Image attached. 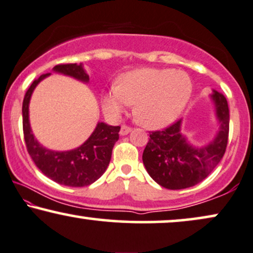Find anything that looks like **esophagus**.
Segmentation results:
<instances>
[{
	"instance_id": "esophagus-1",
	"label": "esophagus",
	"mask_w": 253,
	"mask_h": 253,
	"mask_svg": "<svg viewBox=\"0 0 253 253\" xmlns=\"http://www.w3.org/2000/svg\"><path fill=\"white\" fill-rule=\"evenodd\" d=\"M130 130H132L130 127L126 126V125H123V126H121V128H120V135H127V134H128Z\"/></svg>"
}]
</instances>
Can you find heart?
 Segmentation results:
<instances>
[{"label": "heart", "instance_id": "1", "mask_svg": "<svg viewBox=\"0 0 253 253\" xmlns=\"http://www.w3.org/2000/svg\"><path fill=\"white\" fill-rule=\"evenodd\" d=\"M193 91L190 76L181 70L141 68L125 73L103 99L104 111L117 118L135 104L134 116L147 128L172 124L186 107Z\"/></svg>", "mask_w": 253, "mask_h": 253}]
</instances>
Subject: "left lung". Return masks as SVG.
Returning a JSON list of instances; mask_svg holds the SVG:
<instances>
[{"mask_svg": "<svg viewBox=\"0 0 253 253\" xmlns=\"http://www.w3.org/2000/svg\"><path fill=\"white\" fill-rule=\"evenodd\" d=\"M216 119L220 125L210 143L195 147L181 134V120L166 129L151 132L142 161L149 176L169 190L187 188L203 181L220 163L229 135V107L225 97L213 90Z\"/></svg>", "mask_w": 253, "mask_h": 253, "instance_id": "8db88e82", "label": "left lung"}]
</instances>
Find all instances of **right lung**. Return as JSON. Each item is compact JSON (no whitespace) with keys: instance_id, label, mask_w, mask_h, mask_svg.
Returning <instances> with one entry per match:
<instances>
[{"instance_id":"obj_1","label":"right lung","mask_w":253,"mask_h":253,"mask_svg":"<svg viewBox=\"0 0 253 253\" xmlns=\"http://www.w3.org/2000/svg\"><path fill=\"white\" fill-rule=\"evenodd\" d=\"M55 73L74 77L84 83L89 82V75L82 63H66L53 68ZM50 74H43L33 81L23 100V132L26 148L37 168L46 177L58 184L72 187H83L92 184L105 172L111 161L114 143L119 139L120 126L97 124L95 130L82 146L68 151L49 150L35 139L29 120V104L35 87L40 81Z\"/></svg>"}]
</instances>
